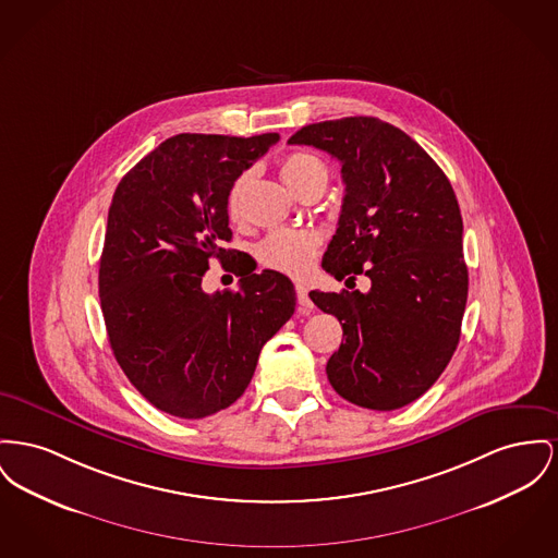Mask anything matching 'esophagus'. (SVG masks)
I'll list each match as a JSON object with an SVG mask.
<instances>
[{"instance_id":"1","label":"esophagus","mask_w":558,"mask_h":558,"mask_svg":"<svg viewBox=\"0 0 558 558\" xmlns=\"http://www.w3.org/2000/svg\"><path fill=\"white\" fill-rule=\"evenodd\" d=\"M295 291L296 301H299V314H310L312 307H314V303H312V299L307 295V287L301 284V282H296Z\"/></svg>"}]
</instances>
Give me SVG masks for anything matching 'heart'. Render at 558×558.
Segmentation results:
<instances>
[{"instance_id": "1", "label": "heart", "mask_w": 558, "mask_h": 558, "mask_svg": "<svg viewBox=\"0 0 558 558\" xmlns=\"http://www.w3.org/2000/svg\"><path fill=\"white\" fill-rule=\"evenodd\" d=\"M282 181L299 194L305 185L328 179V168L318 156L307 151H295L287 156L280 165ZM251 179V172H244L231 187L228 208L231 217L240 215L242 194ZM318 253V235L312 231L276 230L265 235L257 246V259L276 271H284L291 276H303L310 271Z\"/></svg>"}]
</instances>
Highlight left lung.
I'll return each mask as SVG.
<instances>
[{
    "label": "left lung",
    "mask_w": 558,
    "mask_h": 558,
    "mask_svg": "<svg viewBox=\"0 0 558 558\" xmlns=\"http://www.w3.org/2000/svg\"><path fill=\"white\" fill-rule=\"evenodd\" d=\"M289 143L341 165L345 196L323 267L337 280L371 278L368 293H310L345 337L328 381L364 409H400L434 386L458 348L468 267L456 192L407 132L377 118L310 124Z\"/></svg>",
    "instance_id": "1"
}]
</instances>
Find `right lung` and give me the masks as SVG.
<instances>
[{"instance_id":"add662e5","label":"right lung","mask_w":558,"mask_h":558,"mask_svg":"<svg viewBox=\"0 0 558 558\" xmlns=\"http://www.w3.org/2000/svg\"><path fill=\"white\" fill-rule=\"evenodd\" d=\"M280 138L177 134L120 181L100 255V310L113 356L156 409L202 420L248 388L262 348L295 312L293 282L253 274L231 240L235 179ZM215 256L238 292L201 291Z\"/></svg>"}]
</instances>
